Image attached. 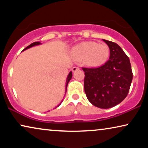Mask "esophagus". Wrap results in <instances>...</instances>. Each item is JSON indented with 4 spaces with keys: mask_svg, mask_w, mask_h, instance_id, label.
Instances as JSON below:
<instances>
[{
    "mask_svg": "<svg viewBox=\"0 0 148 148\" xmlns=\"http://www.w3.org/2000/svg\"><path fill=\"white\" fill-rule=\"evenodd\" d=\"M79 69H80L79 67H78V66H74V67H73L72 71L73 72H75V71H77Z\"/></svg>",
    "mask_w": 148,
    "mask_h": 148,
    "instance_id": "1",
    "label": "esophagus"
}]
</instances>
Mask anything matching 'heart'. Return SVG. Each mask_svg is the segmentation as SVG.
<instances>
[{
	"mask_svg": "<svg viewBox=\"0 0 148 148\" xmlns=\"http://www.w3.org/2000/svg\"><path fill=\"white\" fill-rule=\"evenodd\" d=\"M71 54L77 60H84L89 66H98L107 61L110 50L105 44L84 42L74 46L71 50Z\"/></svg>",
	"mask_w": 148,
	"mask_h": 148,
	"instance_id": "heart-1",
	"label": "heart"
}]
</instances>
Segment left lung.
I'll return each mask as SVG.
<instances>
[{"instance_id":"1","label":"left lung","mask_w":148,"mask_h":148,"mask_svg":"<svg viewBox=\"0 0 148 148\" xmlns=\"http://www.w3.org/2000/svg\"><path fill=\"white\" fill-rule=\"evenodd\" d=\"M110 48L109 60L97 68H85L84 90L88 100L100 108L116 106L126 98L133 79L130 60L114 42L103 40Z\"/></svg>"}]
</instances>
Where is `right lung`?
Listing matches in <instances>:
<instances>
[{
    "instance_id": "1",
    "label": "right lung",
    "mask_w": 148,
    "mask_h": 148,
    "mask_svg": "<svg viewBox=\"0 0 148 148\" xmlns=\"http://www.w3.org/2000/svg\"><path fill=\"white\" fill-rule=\"evenodd\" d=\"M40 44H41V43H40V42H34V43H32V44H30V45L28 46L27 47H26V48H25V49H24L23 50H26V49H28V48H31V47H32V46H37V45H40ZM71 77H72V72L71 71V72L69 73V75H68L67 78H66V88H67V86H68L69 82V81L71 80Z\"/></svg>"
}]
</instances>
